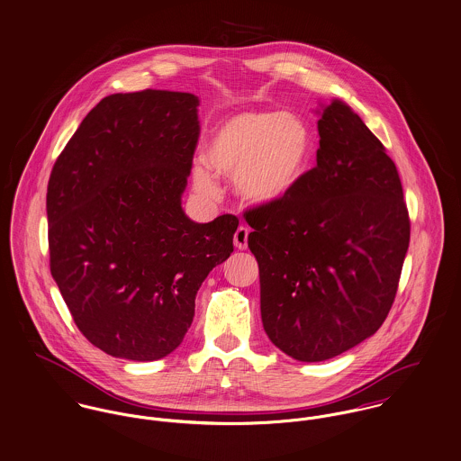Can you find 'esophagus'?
Wrapping results in <instances>:
<instances>
[{
  "instance_id": "34e87169",
  "label": "esophagus",
  "mask_w": 461,
  "mask_h": 461,
  "mask_svg": "<svg viewBox=\"0 0 461 461\" xmlns=\"http://www.w3.org/2000/svg\"><path fill=\"white\" fill-rule=\"evenodd\" d=\"M248 239H249V228H248V226H244V224H240V226L237 228L235 235H233L235 248H237V249H240V251L248 249Z\"/></svg>"
}]
</instances>
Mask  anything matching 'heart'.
<instances>
[{"mask_svg": "<svg viewBox=\"0 0 461 461\" xmlns=\"http://www.w3.org/2000/svg\"><path fill=\"white\" fill-rule=\"evenodd\" d=\"M311 152L312 134L299 114L274 109L240 111L213 129L206 145L209 166L198 160L193 167L194 189L215 198L219 185L213 170L235 178L242 198L256 203L276 202L301 182Z\"/></svg>", "mask_w": 461, "mask_h": 461, "instance_id": "1", "label": "heart"}]
</instances>
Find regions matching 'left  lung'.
<instances>
[{
    "label": "left lung",
    "mask_w": 461,
    "mask_h": 461,
    "mask_svg": "<svg viewBox=\"0 0 461 461\" xmlns=\"http://www.w3.org/2000/svg\"><path fill=\"white\" fill-rule=\"evenodd\" d=\"M316 166L286 196L251 206L268 339L303 362L336 357L385 321L410 242L396 164L347 104L318 120Z\"/></svg>",
    "instance_id": "1"
}]
</instances>
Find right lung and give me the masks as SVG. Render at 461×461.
I'll list each match as a JSON object with an SVG mask.
<instances>
[{
    "mask_svg": "<svg viewBox=\"0 0 461 461\" xmlns=\"http://www.w3.org/2000/svg\"><path fill=\"white\" fill-rule=\"evenodd\" d=\"M198 97L143 90L97 104L52 166L50 267L81 334L113 357L157 360L182 341L237 215L198 224L180 196L198 147Z\"/></svg>",
    "mask_w": 461,
    "mask_h": 461,
    "instance_id": "add662e5",
    "label": "right lung"
}]
</instances>
